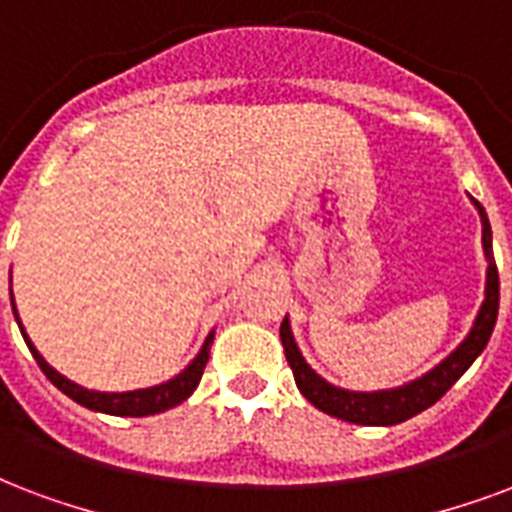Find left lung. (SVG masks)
<instances>
[{"label":"left lung","instance_id":"left-lung-1","mask_svg":"<svg viewBox=\"0 0 512 512\" xmlns=\"http://www.w3.org/2000/svg\"><path fill=\"white\" fill-rule=\"evenodd\" d=\"M472 199V197H470ZM472 205L480 215V226H483V253H486V288H483V302L480 310L472 321L470 332L445 356L440 364H434L432 370L424 375L407 380L402 386L394 388H378V391H351V388H340L321 378L318 372L310 367L299 351L294 332H291V321L288 315L280 324V340H283V351H286L288 367L294 370L297 388L305 394L310 405H315L326 416L340 418L348 424L359 426H394L402 424L407 418L424 413L426 407H432L437 399L443 397L445 391L456 383V380L470 370L472 361L478 359L483 348L489 345V337L494 332L499 313V272L494 251H491V224L489 215L483 210L478 199H472Z\"/></svg>","mask_w":512,"mask_h":512}]
</instances>
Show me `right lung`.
<instances>
[{"label": "right lung", "instance_id": "right-lung-1", "mask_svg": "<svg viewBox=\"0 0 512 512\" xmlns=\"http://www.w3.org/2000/svg\"><path fill=\"white\" fill-rule=\"evenodd\" d=\"M10 305H13L15 324L21 329L23 340L29 345L34 361L40 364V370L45 372V378L51 380L53 386L59 388L61 394H67L69 399H75L78 405L88 407V410H96V413H107V416H129V418H142V416H156V413H164L169 407L180 405L186 402L194 388L199 386L202 380V372H205V364L210 359V345H213L215 329L205 337V343L199 348V353L191 359L188 367L175 375V378L164 380V383H156V386L148 388H134V391H96V388H86L75 383V380L64 378L59 370H53L48 361L42 359V353L34 348V343L29 340V334L23 329L21 318H18V310H15V299H13V288H10Z\"/></svg>", "mask_w": 512, "mask_h": 512}]
</instances>
